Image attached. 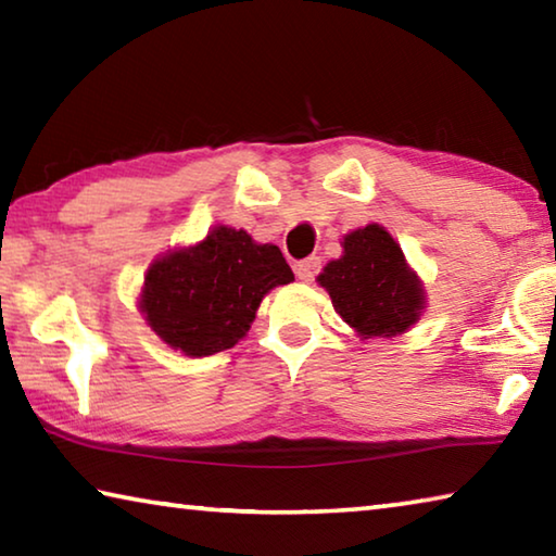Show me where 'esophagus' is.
Instances as JSON below:
<instances>
[{
    "label": "esophagus",
    "instance_id": "obj_1",
    "mask_svg": "<svg viewBox=\"0 0 556 556\" xmlns=\"http://www.w3.org/2000/svg\"><path fill=\"white\" fill-rule=\"evenodd\" d=\"M318 269H321V260H318V257L301 260V262H296V267H294L296 277L301 281H314V277L318 275Z\"/></svg>",
    "mask_w": 556,
    "mask_h": 556
}]
</instances>
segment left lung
Segmentation results:
<instances>
[{
    "instance_id": "8db88e82",
    "label": "left lung",
    "mask_w": 556,
    "mask_h": 556,
    "mask_svg": "<svg viewBox=\"0 0 556 556\" xmlns=\"http://www.w3.org/2000/svg\"><path fill=\"white\" fill-rule=\"evenodd\" d=\"M318 281L343 321L365 338L404 333L425 308V289L380 225L345 235L343 257L328 262Z\"/></svg>"
}]
</instances>
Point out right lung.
I'll return each instance as SVG.
<instances>
[{"label": "right lung", "instance_id": "1", "mask_svg": "<svg viewBox=\"0 0 556 556\" xmlns=\"http://www.w3.org/2000/svg\"><path fill=\"white\" fill-rule=\"evenodd\" d=\"M289 281L294 271L277 244L220 225L195 248L156 260L139 306L164 343L201 357L238 343L262 296Z\"/></svg>", "mask_w": 556, "mask_h": 556}]
</instances>
